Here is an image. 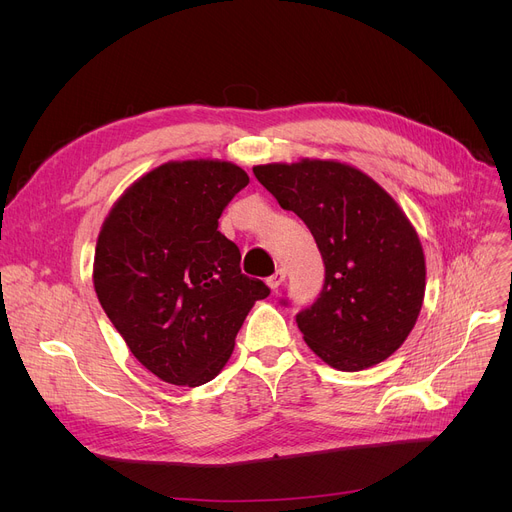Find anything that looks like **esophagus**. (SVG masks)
<instances>
[{
  "instance_id": "esophagus-1",
  "label": "esophagus",
  "mask_w": 512,
  "mask_h": 512,
  "mask_svg": "<svg viewBox=\"0 0 512 512\" xmlns=\"http://www.w3.org/2000/svg\"><path fill=\"white\" fill-rule=\"evenodd\" d=\"M286 280V272L282 270V267H280V270H276L270 278H267L265 282H267V286H270L272 290H278L280 286H282V282Z\"/></svg>"
}]
</instances>
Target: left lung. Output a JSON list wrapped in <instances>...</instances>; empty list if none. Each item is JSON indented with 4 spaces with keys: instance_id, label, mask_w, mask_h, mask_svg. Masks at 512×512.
Listing matches in <instances>:
<instances>
[{
    "instance_id": "obj_1",
    "label": "left lung",
    "mask_w": 512,
    "mask_h": 512,
    "mask_svg": "<svg viewBox=\"0 0 512 512\" xmlns=\"http://www.w3.org/2000/svg\"><path fill=\"white\" fill-rule=\"evenodd\" d=\"M253 174L307 224L326 265L319 297L297 313L311 351L340 371L388 359L411 334L425 294V257L407 215L340 161L267 164Z\"/></svg>"
}]
</instances>
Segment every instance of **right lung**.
Listing matches in <instances>:
<instances>
[{
  "label": "right lung",
  "instance_id": "obj_1",
  "mask_svg": "<svg viewBox=\"0 0 512 512\" xmlns=\"http://www.w3.org/2000/svg\"><path fill=\"white\" fill-rule=\"evenodd\" d=\"M247 184L230 161H168L134 182L101 226L97 299L130 353L168 384L213 380L251 307L270 294L240 272L238 247L218 230Z\"/></svg>",
  "mask_w": 512,
  "mask_h": 512
}]
</instances>
